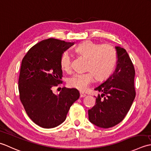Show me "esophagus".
<instances>
[{"instance_id": "1", "label": "esophagus", "mask_w": 151, "mask_h": 151, "mask_svg": "<svg viewBox=\"0 0 151 151\" xmlns=\"http://www.w3.org/2000/svg\"><path fill=\"white\" fill-rule=\"evenodd\" d=\"M85 96H86L85 94L83 93H80V98H83Z\"/></svg>"}]
</instances>
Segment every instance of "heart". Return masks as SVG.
<instances>
[{
	"label": "heart",
	"instance_id": "heart-1",
	"mask_svg": "<svg viewBox=\"0 0 151 151\" xmlns=\"http://www.w3.org/2000/svg\"><path fill=\"white\" fill-rule=\"evenodd\" d=\"M79 55L87 58L85 73H77L70 77L68 83L70 87L84 91L94 81V77L98 81L107 79L111 74L116 64V55L113 46L109 44H100L92 41L81 42L76 47ZM60 64L63 70L71 68V57L64 52L60 57Z\"/></svg>",
	"mask_w": 151,
	"mask_h": 151
}]
</instances>
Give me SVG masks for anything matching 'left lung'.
I'll list each match as a JSON object with an SVG mask.
<instances>
[{
	"mask_svg": "<svg viewBox=\"0 0 151 151\" xmlns=\"http://www.w3.org/2000/svg\"><path fill=\"white\" fill-rule=\"evenodd\" d=\"M115 50L117 61L115 72L94 88L103 94L98 95L94 106L88 111L90 122L103 128L113 127L121 122L136 96L133 63L124 48L116 46Z\"/></svg>",
	"mask_w": 151,
	"mask_h": 151,
	"instance_id": "8db88e82",
	"label": "left lung"
}]
</instances>
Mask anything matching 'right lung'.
I'll list each match as a JSON object with an SVG mask.
<instances>
[{
	"label": "right lung",
	"mask_w": 151,
	"mask_h": 151,
	"mask_svg": "<svg viewBox=\"0 0 151 151\" xmlns=\"http://www.w3.org/2000/svg\"><path fill=\"white\" fill-rule=\"evenodd\" d=\"M73 45L55 38L33 46L21 62L19 78L20 100L32 121L44 128L57 127L65 121L70 107L79 98L76 88L64 87L58 94L52 88L62 81V55Z\"/></svg>",
	"instance_id": "obj_1"
}]
</instances>
